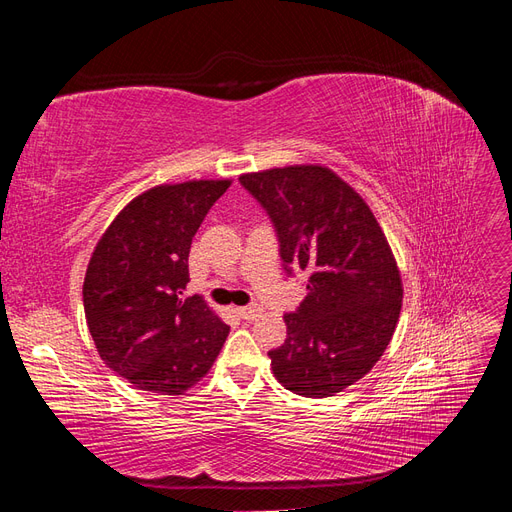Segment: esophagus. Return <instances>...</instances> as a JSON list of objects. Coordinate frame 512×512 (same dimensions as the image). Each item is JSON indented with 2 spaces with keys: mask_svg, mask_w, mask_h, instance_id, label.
Segmentation results:
<instances>
[{
  "mask_svg": "<svg viewBox=\"0 0 512 512\" xmlns=\"http://www.w3.org/2000/svg\"><path fill=\"white\" fill-rule=\"evenodd\" d=\"M237 314L243 320H256L262 314V307L260 305H245V307H237Z\"/></svg>",
  "mask_w": 512,
  "mask_h": 512,
  "instance_id": "34e87169",
  "label": "esophagus"
}]
</instances>
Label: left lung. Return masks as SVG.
<instances>
[{
	"mask_svg": "<svg viewBox=\"0 0 512 512\" xmlns=\"http://www.w3.org/2000/svg\"><path fill=\"white\" fill-rule=\"evenodd\" d=\"M275 228L284 271H305L307 297L269 350L275 378L303 397H331L376 365L401 309L397 262L374 213L322 166L239 177Z\"/></svg>",
	"mask_w": 512,
	"mask_h": 512,
	"instance_id": "1",
	"label": "left lung"
}]
</instances>
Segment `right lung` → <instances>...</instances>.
I'll return each mask as SVG.
<instances>
[{
    "label": "right lung",
    "instance_id": "add662e5",
    "mask_svg": "<svg viewBox=\"0 0 512 512\" xmlns=\"http://www.w3.org/2000/svg\"><path fill=\"white\" fill-rule=\"evenodd\" d=\"M230 181L158 185L123 209L89 260L83 307L102 361L141 391L181 395L211 369L230 327L190 282L192 237Z\"/></svg>",
    "mask_w": 512,
    "mask_h": 512
}]
</instances>
